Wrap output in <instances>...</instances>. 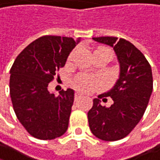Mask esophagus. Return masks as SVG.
Returning <instances> with one entry per match:
<instances>
[{"instance_id":"obj_1","label":"esophagus","mask_w":160,"mask_h":160,"mask_svg":"<svg viewBox=\"0 0 160 160\" xmlns=\"http://www.w3.org/2000/svg\"><path fill=\"white\" fill-rule=\"evenodd\" d=\"M82 98V95H81V94H78V93H77V94L75 95V98H76V99H78V98Z\"/></svg>"}]
</instances>
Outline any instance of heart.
<instances>
[{"label": "heart", "mask_w": 160, "mask_h": 160, "mask_svg": "<svg viewBox=\"0 0 160 160\" xmlns=\"http://www.w3.org/2000/svg\"><path fill=\"white\" fill-rule=\"evenodd\" d=\"M97 50L108 52L111 56H113L112 52L105 47H98ZM72 84L75 88H77L81 92L91 93L100 86V82L98 78L94 76H90L87 74H78L72 79Z\"/></svg>", "instance_id": "1"}]
</instances>
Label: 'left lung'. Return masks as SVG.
Wrapping results in <instances>:
<instances>
[{
    "mask_svg": "<svg viewBox=\"0 0 160 160\" xmlns=\"http://www.w3.org/2000/svg\"><path fill=\"white\" fill-rule=\"evenodd\" d=\"M93 40L114 48L120 74L112 90L93 100V106L88 112L89 127L98 138L116 141L128 136L143 117L153 91L152 69L144 55L126 40L118 41L116 37ZM102 96L113 99L110 108L100 104L99 98Z\"/></svg>",
    "mask_w": 160,
    "mask_h": 160,
    "instance_id": "obj_1",
    "label": "left lung"
}]
</instances>
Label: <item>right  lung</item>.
I'll list each match as a JSON object with an SVG mask.
<instances>
[{
    "instance_id": "1",
    "label": "right lung",
    "mask_w": 160,
    "mask_h": 160,
    "mask_svg": "<svg viewBox=\"0 0 160 160\" xmlns=\"http://www.w3.org/2000/svg\"><path fill=\"white\" fill-rule=\"evenodd\" d=\"M79 42L81 38L42 36L19 54L10 69L13 109L34 138L51 140L62 136L68 128L74 91L62 90L55 96L48 91V84Z\"/></svg>"
}]
</instances>
